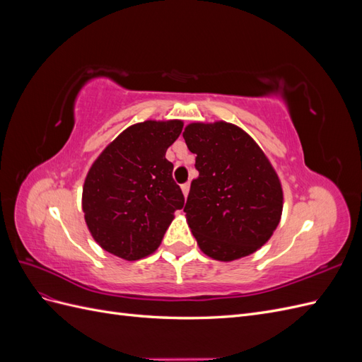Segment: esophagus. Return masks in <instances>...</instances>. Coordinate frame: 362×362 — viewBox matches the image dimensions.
Masks as SVG:
<instances>
[{"mask_svg": "<svg viewBox=\"0 0 362 362\" xmlns=\"http://www.w3.org/2000/svg\"><path fill=\"white\" fill-rule=\"evenodd\" d=\"M181 190H182V193H184L185 198H187L189 190H190V184H189V182H184V184L181 185Z\"/></svg>", "mask_w": 362, "mask_h": 362, "instance_id": "obj_1", "label": "esophagus"}]
</instances>
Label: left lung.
<instances>
[{
    "mask_svg": "<svg viewBox=\"0 0 362 362\" xmlns=\"http://www.w3.org/2000/svg\"><path fill=\"white\" fill-rule=\"evenodd\" d=\"M182 137L196 154L184 211L202 252L221 261L264 245L282 213V189L264 152L243 129L226 122L190 124Z\"/></svg>",
    "mask_w": 362,
    "mask_h": 362,
    "instance_id": "left-lung-1",
    "label": "left lung"
}]
</instances>
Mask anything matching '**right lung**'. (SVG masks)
<instances>
[{
    "label": "right lung",
    "instance_id": "right-lung-1",
    "mask_svg": "<svg viewBox=\"0 0 362 362\" xmlns=\"http://www.w3.org/2000/svg\"><path fill=\"white\" fill-rule=\"evenodd\" d=\"M182 131L181 120L136 124L119 134L87 173L83 211L96 243L128 261L154 252L184 206L173 181L168 148Z\"/></svg>",
    "mask_w": 362,
    "mask_h": 362
}]
</instances>
